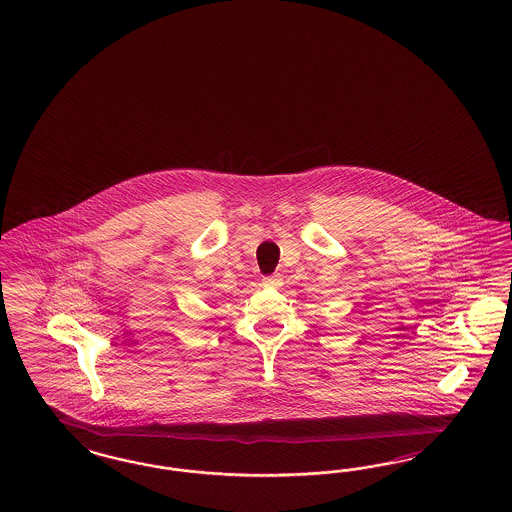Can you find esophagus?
<instances>
[{
	"label": "esophagus",
	"mask_w": 512,
	"mask_h": 512,
	"mask_svg": "<svg viewBox=\"0 0 512 512\" xmlns=\"http://www.w3.org/2000/svg\"><path fill=\"white\" fill-rule=\"evenodd\" d=\"M281 284V273H275V275H269V277H264V286H271V288H277V286H281Z\"/></svg>",
	"instance_id": "esophagus-1"
}]
</instances>
